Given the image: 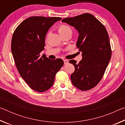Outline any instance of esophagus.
I'll return each mask as SVG.
<instances>
[{
  "label": "esophagus",
  "instance_id": "obj_1",
  "mask_svg": "<svg viewBox=\"0 0 125 125\" xmlns=\"http://www.w3.org/2000/svg\"><path fill=\"white\" fill-rule=\"evenodd\" d=\"M63 61H64V64H67L68 63V61L67 60H65V59H64L63 60Z\"/></svg>",
  "mask_w": 125,
  "mask_h": 125
}]
</instances>
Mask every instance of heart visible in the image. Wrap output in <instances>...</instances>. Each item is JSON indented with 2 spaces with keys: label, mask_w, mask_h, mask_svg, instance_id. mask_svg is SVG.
<instances>
[{
  "label": "heart",
  "mask_w": 125,
  "mask_h": 125,
  "mask_svg": "<svg viewBox=\"0 0 125 125\" xmlns=\"http://www.w3.org/2000/svg\"><path fill=\"white\" fill-rule=\"evenodd\" d=\"M58 32L60 34L63 36L68 33H71L72 34V30L70 26H69L68 25H65V24H61L60 26L58 27L57 29Z\"/></svg>",
  "instance_id": "obj_1"
}]
</instances>
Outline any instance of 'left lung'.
Wrapping results in <instances>:
<instances>
[{
	"label": "left lung",
	"mask_w": 125,
	"mask_h": 125,
	"mask_svg": "<svg viewBox=\"0 0 125 125\" xmlns=\"http://www.w3.org/2000/svg\"><path fill=\"white\" fill-rule=\"evenodd\" d=\"M74 27L79 33L77 47L82 52L79 63L72 60L75 71L71 75L72 83L82 91L97 85L102 79L111 57L108 33L104 25L93 15L84 13L62 20Z\"/></svg>",
	"instance_id": "left-lung-1"
}]
</instances>
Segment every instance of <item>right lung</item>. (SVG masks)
Returning <instances> with one entry per match:
<instances>
[{
    "label": "right lung",
    "instance_id": "obj_1",
    "mask_svg": "<svg viewBox=\"0 0 125 125\" xmlns=\"http://www.w3.org/2000/svg\"><path fill=\"white\" fill-rule=\"evenodd\" d=\"M60 20V17L31 16L23 21L12 35L11 49L16 68L30 87L38 92L51 87L56 74L64 64L62 59L40 56L48 30Z\"/></svg>",
    "mask_w": 125,
    "mask_h": 125
}]
</instances>
